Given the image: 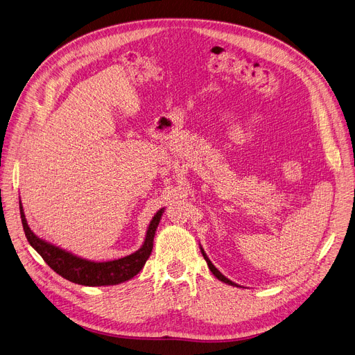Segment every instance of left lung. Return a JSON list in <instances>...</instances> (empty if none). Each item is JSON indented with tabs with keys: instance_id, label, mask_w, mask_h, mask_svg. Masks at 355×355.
<instances>
[{
	"instance_id": "left-lung-1",
	"label": "left lung",
	"mask_w": 355,
	"mask_h": 355,
	"mask_svg": "<svg viewBox=\"0 0 355 355\" xmlns=\"http://www.w3.org/2000/svg\"><path fill=\"white\" fill-rule=\"evenodd\" d=\"M201 254H202V257H204V259H205V261H207V266H208V268L211 270V272L212 274H214L220 281H223V282H225V284H228V286H234V287H239L237 284H235V282H232L231 279H228L227 277H224L216 267H214V264H212L211 261H209V258L207 257V254H205V251L202 250V247H201Z\"/></svg>"
}]
</instances>
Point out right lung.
I'll list each match as a JSON object with an SVG mask.
<instances>
[{
    "label": "right lung",
    "instance_id": "1",
    "mask_svg": "<svg viewBox=\"0 0 355 355\" xmlns=\"http://www.w3.org/2000/svg\"><path fill=\"white\" fill-rule=\"evenodd\" d=\"M162 212H164V208L157 211V214L153 217L146 234V240L139 250H137L135 252L127 257L112 259V261L97 263V261H91V259L74 255L73 252L65 251L49 241L37 237L27 223L26 214H24V209L21 205V200H19L21 221L30 245L42 257L44 261L62 278L87 287L121 284V282L131 279L141 270H143L146 261L151 255L155 231L159 224Z\"/></svg>",
    "mask_w": 355,
    "mask_h": 355
}]
</instances>
